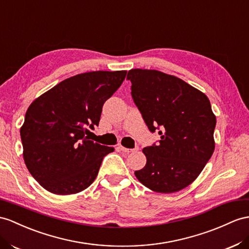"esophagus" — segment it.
<instances>
[{
	"instance_id": "1",
	"label": "esophagus",
	"mask_w": 249,
	"mask_h": 249,
	"mask_svg": "<svg viewBox=\"0 0 249 249\" xmlns=\"http://www.w3.org/2000/svg\"><path fill=\"white\" fill-rule=\"evenodd\" d=\"M118 147H119V149H120V150H122L123 152H126V154H129V152L137 151V150L139 149L138 147H136V148H132V149H131V148H126V147H124L123 145H121V144L118 146Z\"/></svg>"
}]
</instances>
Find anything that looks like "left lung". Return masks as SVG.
<instances>
[{
    "instance_id": "obj_1",
    "label": "left lung",
    "mask_w": 249,
    "mask_h": 249,
    "mask_svg": "<svg viewBox=\"0 0 249 249\" xmlns=\"http://www.w3.org/2000/svg\"><path fill=\"white\" fill-rule=\"evenodd\" d=\"M131 95L158 145L143 149L146 164L137 179L156 193L171 194L193 183L214 150L215 116L205 93L175 75L131 69Z\"/></svg>"
}]
</instances>
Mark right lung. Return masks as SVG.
<instances>
[{
	"mask_svg": "<svg viewBox=\"0 0 249 249\" xmlns=\"http://www.w3.org/2000/svg\"><path fill=\"white\" fill-rule=\"evenodd\" d=\"M127 71H90L62 81L28 107L21 127L23 158L30 175L54 195L86 189L103 158L114 150L85 137L99 125L105 101Z\"/></svg>",
	"mask_w": 249,
	"mask_h": 249,
	"instance_id": "1",
	"label": "right lung"
}]
</instances>
